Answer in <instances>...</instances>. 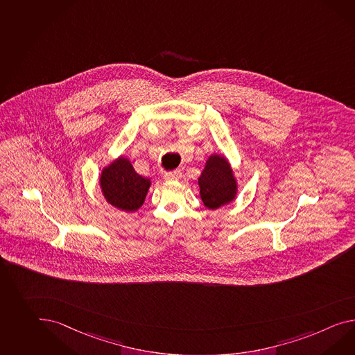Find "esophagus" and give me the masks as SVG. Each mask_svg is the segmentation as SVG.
Masks as SVG:
<instances>
[{
	"label": "esophagus",
	"mask_w": 355,
	"mask_h": 355,
	"mask_svg": "<svg viewBox=\"0 0 355 355\" xmlns=\"http://www.w3.org/2000/svg\"><path fill=\"white\" fill-rule=\"evenodd\" d=\"M180 178H182V171H180V170L164 173V179H166V180H179Z\"/></svg>",
	"instance_id": "esophagus-1"
}]
</instances>
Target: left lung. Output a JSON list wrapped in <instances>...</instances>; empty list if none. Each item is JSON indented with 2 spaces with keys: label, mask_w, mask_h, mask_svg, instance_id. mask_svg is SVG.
Instances as JSON below:
<instances>
[{
  "label": "left lung",
  "mask_w": 355,
  "mask_h": 355,
  "mask_svg": "<svg viewBox=\"0 0 355 355\" xmlns=\"http://www.w3.org/2000/svg\"><path fill=\"white\" fill-rule=\"evenodd\" d=\"M200 198L205 206L216 209L234 200L236 179L227 159L221 155H211L198 179Z\"/></svg>",
  "instance_id": "8db88e82"
}]
</instances>
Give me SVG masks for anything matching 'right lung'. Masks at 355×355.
<instances>
[{
	"label": "right lung",
	"mask_w": 355,
	"mask_h": 355,
	"mask_svg": "<svg viewBox=\"0 0 355 355\" xmlns=\"http://www.w3.org/2000/svg\"><path fill=\"white\" fill-rule=\"evenodd\" d=\"M101 187L105 200L112 206L132 212L144 203L150 182L137 173L128 159L119 157L103 170Z\"/></svg>",
	"instance_id": "right-lung-1"
}]
</instances>
